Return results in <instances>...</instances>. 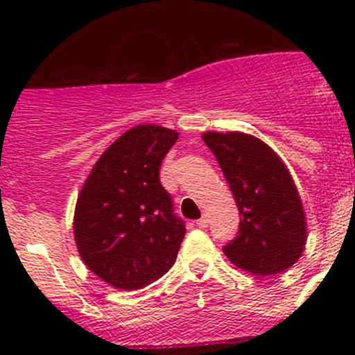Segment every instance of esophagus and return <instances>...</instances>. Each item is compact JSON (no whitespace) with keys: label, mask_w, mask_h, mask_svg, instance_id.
Masks as SVG:
<instances>
[{"label":"esophagus","mask_w":355,"mask_h":355,"mask_svg":"<svg viewBox=\"0 0 355 355\" xmlns=\"http://www.w3.org/2000/svg\"><path fill=\"white\" fill-rule=\"evenodd\" d=\"M207 221H209V220H207V216H206V214H204L202 218H199V220L196 221V225H198L199 228H206L207 227Z\"/></svg>","instance_id":"esophagus-1"}]
</instances>
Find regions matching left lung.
I'll use <instances>...</instances> for the list:
<instances>
[{
    "instance_id": "obj_1",
    "label": "left lung",
    "mask_w": 355,
    "mask_h": 355,
    "mask_svg": "<svg viewBox=\"0 0 355 355\" xmlns=\"http://www.w3.org/2000/svg\"><path fill=\"white\" fill-rule=\"evenodd\" d=\"M234 192L241 223L223 245L235 266L256 275L288 270L306 245L302 202L287 166L263 141L241 132L202 135Z\"/></svg>"
}]
</instances>
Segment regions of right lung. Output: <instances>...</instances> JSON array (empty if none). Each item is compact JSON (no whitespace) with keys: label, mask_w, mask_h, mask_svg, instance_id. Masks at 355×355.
I'll list each match as a JSON object with an SVG mask.
<instances>
[{"label":"right lung","mask_w":355,"mask_h":355,"mask_svg":"<svg viewBox=\"0 0 355 355\" xmlns=\"http://www.w3.org/2000/svg\"><path fill=\"white\" fill-rule=\"evenodd\" d=\"M178 134L139 125L113 142L85 180L73 234L89 270L121 290L163 277L177 259L185 221L177 216L159 166Z\"/></svg>","instance_id":"obj_1"}]
</instances>
